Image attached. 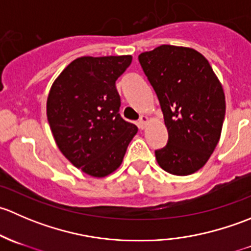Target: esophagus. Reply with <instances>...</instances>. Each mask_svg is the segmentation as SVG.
I'll return each instance as SVG.
<instances>
[{"mask_svg": "<svg viewBox=\"0 0 251 251\" xmlns=\"http://www.w3.org/2000/svg\"><path fill=\"white\" fill-rule=\"evenodd\" d=\"M148 121H149L148 116H147V115H142L141 118H140V120H138V127L142 128V130H143V128H146V126H147V124H148Z\"/></svg>", "mask_w": 251, "mask_h": 251, "instance_id": "obj_1", "label": "esophagus"}]
</instances>
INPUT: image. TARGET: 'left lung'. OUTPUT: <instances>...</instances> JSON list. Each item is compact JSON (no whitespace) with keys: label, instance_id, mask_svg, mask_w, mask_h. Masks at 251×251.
Instances as JSON below:
<instances>
[{"label":"left lung","instance_id":"obj_1","mask_svg":"<svg viewBox=\"0 0 251 251\" xmlns=\"http://www.w3.org/2000/svg\"><path fill=\"white\" fill-rule=\"evenodd\" d=\"M153 86L169 141L155 151L166 173L187 176L206 164L219 143L226 113L224 88L206 58L188 47L161 45L138 55Z\"/></svg>","mask_w":251,"mask_h":251}]
</instances>
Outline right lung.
<instances>
[{"mask_svg":"<svg viewBox=\"0 0 251 251\" xmlns=\"http://www.w3.org/2000/svg\"><path fill=\"white\" fill-rule=\"evenodd\" d=\"M131 62V55L80 57L60 73L48 93L47 119L58 148L92 177L114 173L138 131L119 114L115 87Z\"/></svg>","mask_w":251,"mask_h":251,"instance_id":"right-lung-1","label":"right lung"}]
</instances>
